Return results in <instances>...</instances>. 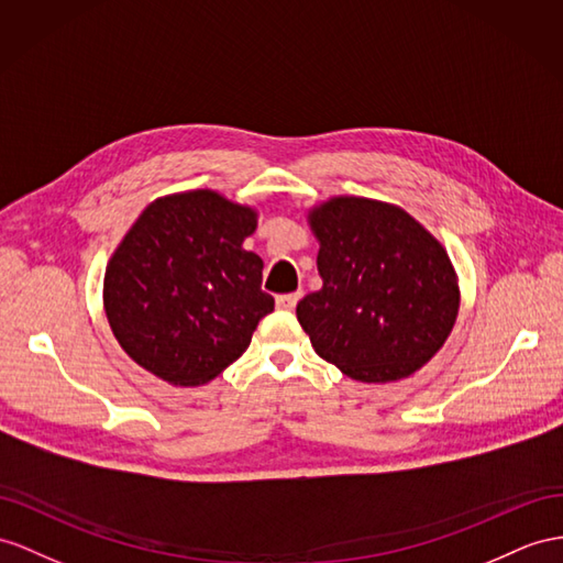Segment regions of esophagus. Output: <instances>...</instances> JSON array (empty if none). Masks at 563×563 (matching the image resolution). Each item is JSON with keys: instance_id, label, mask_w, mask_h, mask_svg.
I'll list each match as a JSON object with an SVG mask.
<instances>
[{"instance_id": "obj_1", "label": "esophagus", "mask_w": 563, "mask_h": 563, "mask_svg": "<svg viewBox=\"0 0 563 563\" xmlns=\"http://www.w3.org/2000/svg\"><path fill=\"white\" fill-rule=\"evenodd\" d=\"M299 301V292H290V295H280L276 297V307L283 311H292Z\"/></svg>"}]
</instances>
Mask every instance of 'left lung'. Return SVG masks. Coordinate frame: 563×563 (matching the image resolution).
Returning <instances> with one entry per match:
<instances>
[{"label": "left lung", "mask_w": 563, "mask_h": 563, "mask_svg": "<svg viewBox=\"0 0 563 563\" xmlns=\"http://www.w3.org/2000/svg\"><path fill=\"white\" fill-rule=\"evenodd\" d=\"M307 221L323 280L297 305L311 347L354 380L409 378L456 323L461 292L450 254L390 201L330 197Z\"/></svg>", "instance_id": "obj_1"}]
</instances>
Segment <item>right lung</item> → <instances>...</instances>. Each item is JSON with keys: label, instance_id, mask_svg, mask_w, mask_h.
Listing matches in <instances>:
<instances>
[{"label": "right lung", "instance_id": "obj_1", "mask_svg": "<svg viewBox=\"0 0 563 563\" xmlns=\"http://www.w3.org/2000/svg\"><path fill=\"white\" fill-rule=\"evenodd\" d=\"M258 221L216 190L154 199L113 250L104 311L137 366L170 385L213 380L250 347L273 311L262 256L244 250Z\"/></svg>", "mask_w": 563, "mask_h": 563}]
</instances>
